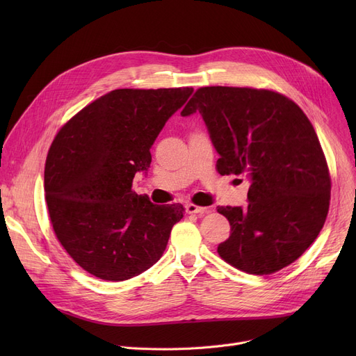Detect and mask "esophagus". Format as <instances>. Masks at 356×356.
<instances>
[{
  "label": "esophagus",
  "instance_id": "34e87169",
  "mask_svg": "<svg viewBox=\"0 0 356 356\" xmlns=\"http://www.w3.org/2000/svg\"><path fill=\"white\" fill-rule=\"evenodd\" d=\"M186 212L188 213H204L207 212V208L197 207V204H193V203H188L186 204Z\"/></svg>",
  "mask_w": 356,
  "mask_h": 356
}]
</instances>
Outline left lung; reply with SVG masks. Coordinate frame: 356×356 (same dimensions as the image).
<instances>
[{
	"instance_id": "obj_1",
	"label": "left lung",
	"mask_w": 356,
	"mask_h": 356,
	"mask_svg": "<svg viewBox=\"0 0 356 356\" xmlns=\"http://www.w3.org/2000/svg\"><path fill=\"white\" fill-rule=\"evenodd\" d=\"M199 112L219 154V175H247L248 207H219L231 223L218 254L250 274L287 267L319 235L330 176L316 131L291 99L267 89L207 86L181 111Z\"/></svg>"
}]
</instances>
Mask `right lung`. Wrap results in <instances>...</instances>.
Here are the masks:
<instances>
[{
	"label": "right lung",
	"instance_id": "1",
	"mask_svg": "<svg viewBox=\"0 0 356 356\" xmlns=\"http://www.w3.org/2000/svg\"><path fill=\"white\" fill-rule=\"evenodd\" d=\"M193 88L115 89L78 112L56 136L44 167L51 225L89 274L124 282L163 255L181 204H154L133 192L147 173L160 131Z\"/></svg>",
	"mask_w": 356,
	"mask_h": 356
}]
</instances>
